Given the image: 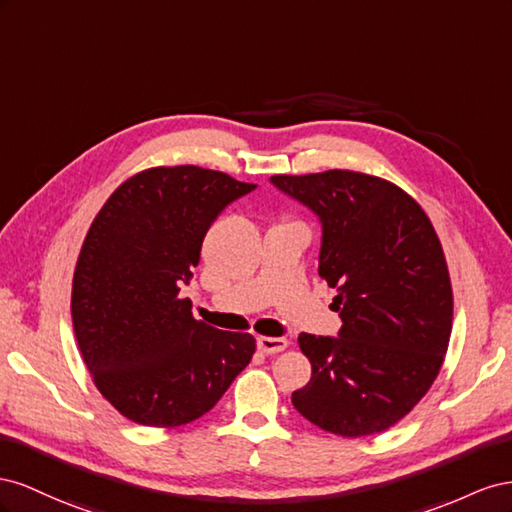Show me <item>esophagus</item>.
<instances>
[{
  "mask_svg": "<svg viewBox=\"0 0 512 512\" xmlns=\"http://www.w3.org/2000/svg\"><path fill=\"white\" fill-rule=\"evenodd\" d=\"M287 347V339H272V337H259L257 349L261 354H279Z\"/></svg>",
  "mask_w": 512,
  "mask_h": 512,
  "instance_id": "esophagus-1",
  "label": "esophagus"
}]
</instances>
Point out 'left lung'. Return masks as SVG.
Masks as SVG:
<instances>
[{
	"label": "left lung",
	"mask_w": 512,
	"mask_h": 512,
	"mask_svg": "<svg viewBox=\"0 0 512 512\" xmlns=\"http://www.w3.org/2000/svg\"><path fill=\"white\" fill-rule=\"evenodd\" d=\"M321 221L319 276L337 289L339 337L302 332L311 382L291 394L319 429L362 437L390 429L425 397L452 330V287L440 238L403 188L330 169L272 175Z\"/></svg>",
	"instance_id": "obj_1"
}]
</instances>
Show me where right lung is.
Segmentation results:
<instances>
[{"label": "right lung", "mask_w": 512, "mask_h": 512, "mask_svg": "<svg viewBox=\"0 0 512 512\" xmlns=\"http://www.w3.org/2000/svg\"><path fill=\"white\" fill-rule=\"evenodd\" d=\"M253 188L195 165L152 167L115 188L87 231L72 326L96 388L137 425L201 418L255 354L251 334L203 324L180 298L210 225Z\"/></svg>", "instance_id": "add662e5"}]
</instances>
